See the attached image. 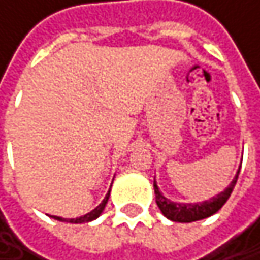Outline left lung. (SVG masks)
Returning <instances> with one entry per match:
<instances>
[{
  "label": "left lung",
  "mask_w": 260,
  "mask_h": 260,
  "mask_svg": "<svg viewBox=\"0 0 260 260\" xmlns=\"http://www.w3.org/2000/svg\"><path fill=\"white\" fill-rule=\"evenodd\" d=\"M239 171H241V166L233 178V181L230 183V186L218 193L216 197L207 200V201H203V203H197V204H183V203H174L171 200H168L158 189L157 183L154 181V190H155V201H157V206L158 209L161 210V213L171 219V221H175V222H193V221H200V219H204V218H209L212 215H215L225 203L227 200L230 198L233 189H235V184L238 181V175H239Z\"/></svg>",
  "instance_id": "1"
}]
</instances>
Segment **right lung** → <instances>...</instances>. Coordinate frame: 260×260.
<instances>
[{"instance_id": "add662e5", "label": "right lung", "mask_w": 260, "mask_h": 260, "mask_svg": "<svg viewBox=\"0 0 260 260\" xmlns=\"http://www.w3.org/2000/svg\"><path fill=\"white\" fill-rule=\"evenodd\" d=\"M108 198H109V192L106 193L105 200H103L94 210H91L89 213H86V215H83V216H80V218H74V219H65V218H60V216H51V218H54V219H57V221H62V222H73V224H82V222L94 221L95 218H99V216L102 215V212H103V209H105V206H106V203H108Z\"/></svg>"}]
</instances>
